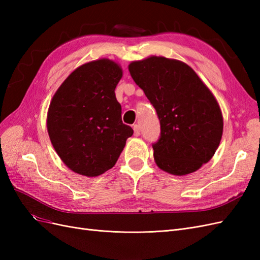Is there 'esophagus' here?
I'll list each match as a JSON object with an SVG mask.
<instances>
[{
    "label": "esophagus",
    "mask_w": 260,
    "mask_h": 260,
    "mask_svg": "<svg viewBox=\"0 0 260 260\" xmlns=\"http://www.w3.org/2000/svg\"><path fill=\"white\" fill-rule=\"evenodd\" d=\"M133 130H135V136L139 137L140 136V125L139 124L133 125Z\"/></svg>",
    "instance_id": "esophagus-1"
}]
</instances>
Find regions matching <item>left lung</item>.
Listing matches in <instances>:
<instances>
[{"instance_id": "8db88e82", "label": "left lung", "mask_w": 260, "mask_h": 260, "mask_svg": "<svg viewBox=\"0 0 260 260\" xmlns=\"http://www.w3.org/2000/svg\"><path fill=\"white\" fill-rule=\"evenodd\" d=\"M129 72L156 109L160 137L153 143L161 170L184 176L208 162L220 144L223 118L214 94L185 62L162 56L132 61Z\"/></svg>"}]
</instances>
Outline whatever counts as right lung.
I'll return each mask as SVG.
<instances>
[{
	"label": "right lung",
	"instance_id": "right-lung-1",
	"mask_svg": "<svg viewBox=\"0 0 260 260\" xmlns=\"http://www.w3.org/2000/svg\"><path fill=\"white\" fill-rule=\"evenodd\" d=\"M121 77L117 62L93 60L75 69L54 94L48 132L62 162L76 174L98 177L113 168L133 135L115 95Z\"/></svg>",
	"mask_w": 260,
	"mask_h": 260
}]
</instances>
